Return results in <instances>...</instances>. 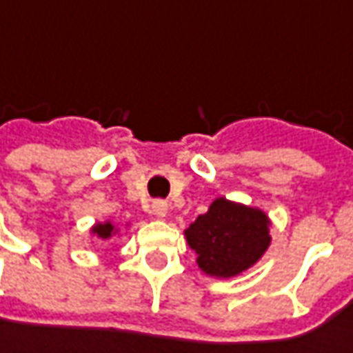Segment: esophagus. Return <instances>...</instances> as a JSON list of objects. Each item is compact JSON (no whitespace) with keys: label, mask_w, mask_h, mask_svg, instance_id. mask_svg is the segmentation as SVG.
Here are the masks:
<instances>
[{"label":"esophagus","mask_w":353,"mask_h":353,"mask_svg":"<svg viewBox=\"0 0 353 353\" xmlns=\"http://www.w3.org/2000/svg\"><path fill=\"white\" fill-rule=\"evenodd\" d=\"M152 213H154L156 217H165V215H168V203H165L163 199L152 201Z\"/></svg>","instance_id":"1"}]
</instances>
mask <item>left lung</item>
<instances>
[{
	"label": "left lung",
	"instance_id": "obj_1",
	"mask_svg": "<svg viewBox=\"0 0 353 353\" xmlns=\"http://www.w3.org/2000/svg\"><path fill=\"white\" fill-rule=\"evenodd\" d=\"M188 243L197 253L199 268L211 276H235L254 265L267 251V215L253 207L215 199L185 231Z\"/></svg>",
	"mask_w": 353,
	"mask_h": 353
}]
</instances>
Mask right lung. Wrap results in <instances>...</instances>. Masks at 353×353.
Listing matches in <instances>:
<instances>
[{
  "instance_id": "1",
  "label": "right lung",
  "mask_w": 353,
  "mask_h": 353,
  "mask_svg": "<svg viewBox=\"0 0 353 353\" xmlns=\"http://www.w3.org/2000/svg\"><path fill=\"white\" fill-rule=\"evenodd\" d=\"M94 233H97V237L99 239H108L112 233H114V225L112 223H104V225H97L94 229H92Z\"/></svg>"
}]
</instances>
